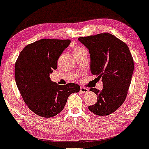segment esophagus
Returning a JSON list of instances; mask_svg holds the SVG:
<instances>
[{
  "label": "esophagus",
  "mask_w": 149,
  "mask_h": 149,
  "mask_svg": "<svg viewBox=\"0 0 149 149\" xmlns=\"http://www.w3.org/2000/svg\"><path fill=\"white\" fill-rule=\"evenodd\" d=\"M80 92H82V93L85 94V93H88V92H89V90L88 88H83V87H81V88H80Z\"/></svg>",
  "instance_id": "34e87169"
}]
</instances>
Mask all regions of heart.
<instances>
[{"label":"heart","mask_w":149,"mask_h":149,"mask_svg":"<svg viewBox=\"0 0 149 149\" xmlns=\"http://www.w3.org/2000/svg\"><path fill=\"white\" fill-rule=\"evenodd\" d=\"M83 49H84V48H83V47H78V46H76V47H75L73 49V54H74V53H76L78 52H80V51L83 50Z\"/></svg>","instance_id":"1"}]
</instances>
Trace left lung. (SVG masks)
Masks as SVG:
<instances>
[{"label":"left lung","mask_w":149,"mask_h":149,"mask_svg":"<svg viewBox=\"0 0 149 149\" xmlns=\"http://www.w3.org/2000/svg\"><path fill=\"white\" fill-rule=\"evenodd\" d=\"M90 54V71L102 78V90L91 88L97 102L88 107L97 116H107L116 111L127 96L134 71V61L129 47L112 34L104 33L78 38Z\"/></svg>","instance_id":"1"}]
</instances>
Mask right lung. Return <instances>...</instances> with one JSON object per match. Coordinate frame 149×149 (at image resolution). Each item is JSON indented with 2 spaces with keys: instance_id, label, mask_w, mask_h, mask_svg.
Masks as SVG:
<instances>
[{
  "instance_id": "add662e5",
  "label": "right lung",
  "mask_w": 149,
  "mask_h": 149,
  "mask_svg": "<svg viewBox=\"0 0 149 149\" xmlns=\"http://www.w3.org/2000/svg\"><path fill=\"white\" fill-rule=\"evenodd\" d=\"M70 40L41 39L26 45L15 63L17 86L29 109L37 115L50 118L64 109L71 94L80 91L76 83L58 85L49 74L57 69V61Z\"/></svg>"
}]
</instances>
